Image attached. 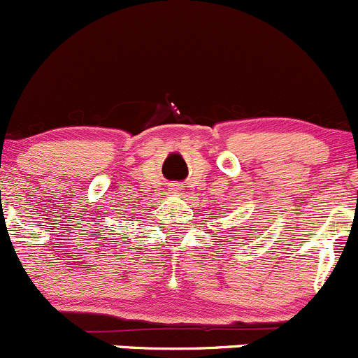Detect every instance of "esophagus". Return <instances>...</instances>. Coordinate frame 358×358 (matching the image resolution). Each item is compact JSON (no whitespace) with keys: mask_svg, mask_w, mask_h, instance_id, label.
Listing matches in <instances>:
<instances>
[{"mask_svg":"<svg viewBox=\"0 0 358 358\" xmlns=\"http://www.w3.org/2000/svg\"><path fill=\"white\" fill-rule=\"evenodd\" d=\"M174 191H179V187H174Z\"/></svg>","mask_w":358,"mask_h":358,"instance_id":"obj_1","label":"esophagus"}]
</instances>
